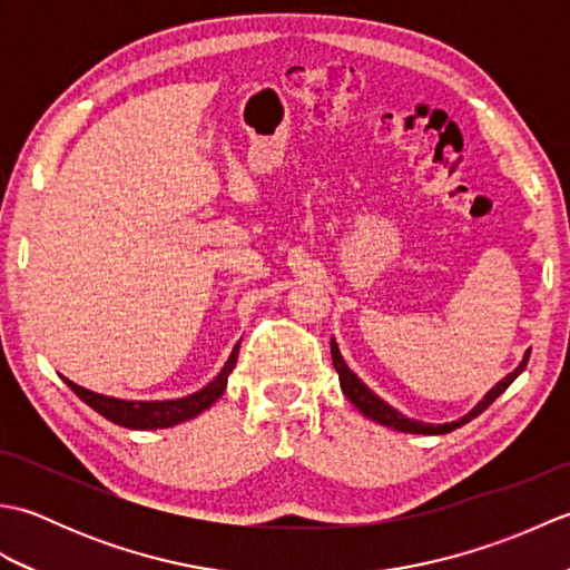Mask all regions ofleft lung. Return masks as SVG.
I'll return each mask as SVG.
<instances>
[{
	"label": "left lung",
	"instance_id": "obj_1",
	"mask_svg": "<svg viewBox=\"0 0 570 570\" xmlns=\"http://www.w3.org/2000/svg\"><path fill=\"white\" fill-rule=\"evenodd\" d=\"M529 353H531V350H527L522 362H519V365H517L510 374H507V377H502L498 384H494L492 390H490L485 396H482L480 402H478L475 406H472L465 416H460V419H455V421H448V423H423V421L404 416L402 411L394 409L392 404H386L382 396L374 394V392L370 390V386H367L365 382H362L353 370L347 367V362H345L343 355H341V347H337L335 337H331V357H333V367H335V372H337V380H341V390H343V394L350 399V402H353V404L357 406L360 414L367 416V419L374 421V423H380V426L402 431V433H421V435L451 433V431L463 426V423H468V421H472L475 416H480L482 411H485V409L494 402V399H498V396L507 390V386H510V384L519 377V374L524 372L527 362H529Z\"/></svg>",
	"mask_w": 570,
	"mask_h": 570
}]
</instances>
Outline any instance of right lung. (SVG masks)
Here are the masks:
<instances>
[{"label": "right lung", "instance_id": "1", "mask_svg": "<svg viewBox=\"0 0 570 570\" xmlns=\"http://www.w3.org/2000/svg\"><path fill=\"white\" fill-rule=\"evenodd\" d=\"M237 355H239V343L233 347V353H229L223 370L217 372L215 377L203 386V390L178 396V399H149V402L147 399H144V402L141 399H119V396L85 390V386L63 377V374H60V380H63L85 404L98 411V414L105 416L107 421L117 423V426H125L131 431L171 429V426H178V423L196 419L223 396L229 372H233L237 365Z\"/></svg>", "mask_w": 570, "mask_h": 570}]
</instances>
